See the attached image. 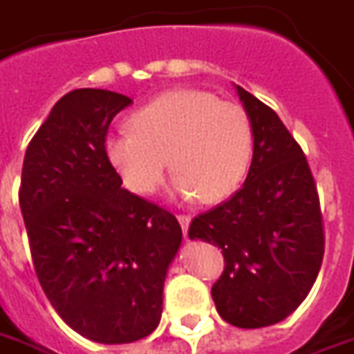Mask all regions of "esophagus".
<instances>
[{"label": "esophagus", "mask_w": 354, "mask_h": 354, "mask_svg": "<svg viewBox=\"0 0 354 354\" xmlns=\"http://www.w3.org/2000/svg\"><path fill=\"white\" fill-rule=\"evenodd\" d=\"M178 221H180V225H182V230H184V234H187V228H189L192 217H189V215H178Z\"/></svg>", "instance_id": "1"}]
</instances>
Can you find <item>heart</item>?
Segmentation results:
<instances>
[{"mask_svg": "<svg viewBox=\"0 0 354 354\" xmlns=\"http://www.w3.org/2000/svg\"><path fill=\"white\" fill-rule=\"evenodd\" d=\"M104 153L124 186L137 196L157 192L168 157L176 172V196L215 203L246 178L254 131L242 106L205 91L178 88L136 110L131 126L108 133Z\"/></svg>", "mask_w": 354, "mask_h": 354, "instance_id": "obj_1", "label": "heart"}]
</instances>
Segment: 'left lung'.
Here are the masks:
<instances>
[{"label": "left lung", "mask_w": 354, "mask_h": 354, "mask_svg": "<svg viewBox=\"0 0 354 354\" xmlns=\"http://www.w3.org/2000/svg\"><path fill=\"white\" fill-rule=\"evenodd\" d=\"M254 155L244 186L199 215L189 238L223 250L225 271L211 288L230 326L256 329L290 316L308 297L324 258L319 199L302 149L281 118L236 85Z\"/></svg>", "instance_id": "1"}]
</instances>
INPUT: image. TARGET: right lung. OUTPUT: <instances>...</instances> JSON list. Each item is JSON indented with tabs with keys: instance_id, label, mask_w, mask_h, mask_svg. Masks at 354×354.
I'll list each match as a JSON object with an SVG mask.
<instances>
[{
	"instance_id": "add662e5",
	"label": "right lung",
	"mask_w": 354,
	"mask_h": 354,
	"mask_svg": "<svg viewBox=\"0 0 354 354\" xmlns=\"http://www.w3.org/2000/svg\"><path fill=\"white\" fill-rule=\"evenodd\" d=\"M131 102L104 88L62 96L26 149L19 192L50 304L79 335L104 345L157 329L182 244L176 217L124 189L104 153L110 122Z\"/></svg>"
}]
</instances>
